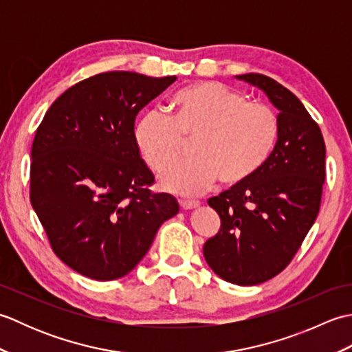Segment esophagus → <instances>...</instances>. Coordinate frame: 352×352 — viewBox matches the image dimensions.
<instances>
[{
  "instance_id": "esophagus-1",
  "label": "esophagus",
  "mask_w": 352,
  "mask_h": 352,
  "mask_svg": "<svg viewBox=\"0 0 352 352\" xmlns=\"http://www.w3.org/2000/svg\"><path fill=\"white\" fill-rule=\"evenodd\" d=\"M199 206V201H186V199H182L180 201V207L183 208V210H192V208H197Z\"/></svg>"
}]
</instances>
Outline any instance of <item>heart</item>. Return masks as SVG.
<instances>
[{"mask_svg":"<svg viewBox=\"0 0 352 352\" xmlns=\"http://www.w3.org/2000/svg\"><path fill=\"white\" fill-rule=\"evenodd\" d=\"M170 118L148 110L133 130L142 159L159 172L174 163L193 140L190 160L160 175L166 190L199 195L219 180L222 186L248 182L265 166L278 139L275 111L216 81H199L175 92Z\"/></svg>","mask_w":352,"mask_h":352,"instance_id":"b5f03b06","label":"heart"}]
</instances>
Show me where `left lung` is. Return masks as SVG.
Returning a JSON list of instances; mask_svg holds the SVG:
<instances>
[{
    "instance_id": "obj_1",
    "label": "left lung",
    "mask_w": 352,
    "mask_h": 352,
    "mask_svg": "<svg viewBox=\"0 0 352 352\" xmlns=\"http://www.w3.org/2000/svg\"><path fill=\"white\" fill-rule=\"evenodd\" d=\"M236 78L261 89L280 110L278 139L256 175L207 201L218 212L221 228L203 252L222 280L252 286L278 275L315 223L325 182V144L319 125L289 89L261 74Z\"/></svg>"
}]
</instances>
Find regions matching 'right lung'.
Returning a JSON list of instances; mask_svg holds the SVG:
<instances>
[{
    "label": "right lung",
    "mask_w": 352,
    "mask_h": 352,
    "mask_svg": "<svg viewBox=\"0 0 352 352\" xmlns=\"http://www.w3.org/2000/svg\"><path fill=\"white\" fill-rule=\"evenodd\" d=\"M177 80L111 71L51 104L32 146L30 201L65 265L92 280L133 271L157 230L180 210L153 193L133 130L139 111Z\"/></svg>",
    "instance_id": "right-lung-1"
}]
</instances>
